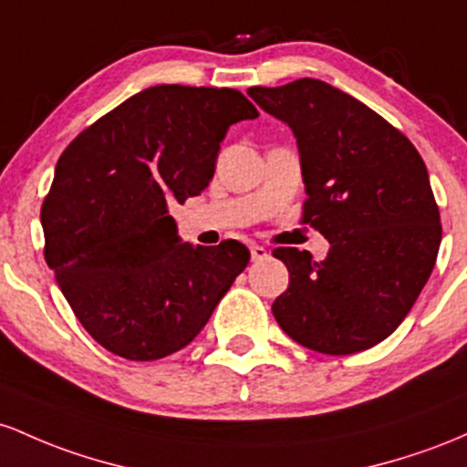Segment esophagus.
<instances>
[{
	"label": "esophagus",
	"instance_id": "esophagus-1",
	"mask_svg": "<svg viewBox=\"0 0 467 467\" xmlns=\"http://www.w3.org/2000/svg\"><path fill=\"white\" fill-rule=\"evenodd\" d=\"M266 255L269 254H266L265 247H260V244H251V260L260 262V260H265Z\"/></svg>",
	"mask_w": 467,
	"mask_h": 467
}]
</instances>
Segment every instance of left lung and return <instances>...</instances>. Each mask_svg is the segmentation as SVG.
<instances>
[{"instance_id": "8db88e82", "label": "left lung", "mask_w": 467, "mask_h": 467, "mask_svg": "<svg viewBox=\"0 0 467 467\" xmlns=\"http://www.w3.org/2000/svg\"><path fill=\"white\" fill-rule=\"evenodd\" d=\"M247 94L291 128L308 196L304 223L331 244L324 260L274 251L289 269V289L271 306L277 324L317 353L375 347L408 316L441 244L426 163L389 120L317 78Z\"/></svg>"}]
</instances>
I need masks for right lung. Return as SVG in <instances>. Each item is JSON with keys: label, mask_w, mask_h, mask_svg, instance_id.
Wrapping results in <instances>:
<instances>
[{"label": "right lung", "mask_w": 467, "mask_h": 467, "mask_svg": "<svg viewBox=\"0 0 467 467\" xmlns=\"http://www.w3.org/2000/svg\"><path fill=\"white\" fill-rule=\"evenodd\" d=\"M255 117L238 90L154 86L61 154L41 207L46 262L109 353L151 361L185 348L244 271V244L182 243L170 207L205 190L227 130Z\"/></svg>", "instance_id": "1"}]
</instances>
